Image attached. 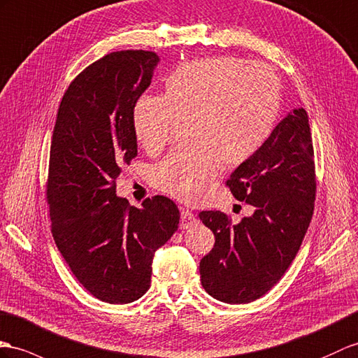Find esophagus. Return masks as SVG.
<instances>
[{"label": "esophagus", "instance_id": "1", "mask_svg": "<svg viewBox=\"0 0 358 358\" xmlns=\"http://www.w3.org/2000/svg\"><path fill=\"white\" fill-rule=\"evenodd\" d=\"M197 223L196 215L188 209H180V229H188Z\"/></svg>", "mask_w": 358, "mask_h": 358}]
</instances>
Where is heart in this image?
Masks as SVG:
<instances>
[{
    "label": "heart",
    "instance_id": "heart-1",
    "mask_svg": "<svg viewBox=\"0 0 358 358\" xmlns=\"http://www.w3.org/2000/svg\"><path fill=\"white\" fill-rule=\"evenodd\" d=\"M280 109L281 82L268 65L205 57L174 68L162 95H141L130 123L136 141L149 153H159L179 121H185L188 143L155 165L152 184L182 202H196L222 164L237 167L263 147Z\"/></svg>",
    "mask_w": 358,
    "mask_h": 358
}]
</instances>
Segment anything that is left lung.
<instances>
[{
	"mask_svg": "<svg viewBox=\"0 0 358 358\" xmlns=\"http://www.w3.org/2000/svg\"><path fill=\"white\" fill-rule=\"evenodd\" d=\"M308 115L293 109L263 147L234 170L232 196L254 213L231 224L220 211H202L215 245L200 261L208 294L226 303H248L281 280L301 248L315 209L316 179Z\"/></svg>",
	"mask_w": 358,
	"mask_h": 358,
	"instance_id": "obj_1",
	"label": "left lung"
}]
</instances>
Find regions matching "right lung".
<instances>
[{"mask_svg":"<svg viewBox=\"0 0 358 358\" xmlns=\"http://www.w3.org/2000/svg\"><path fill=\"white\" fill-rule=\"evenodd\" d=\"M158 64L153 51L127 50L90 65L60 101L51 138L47 197L56 246L78 282L109 303L149 290L155 252L180 219L169 197L136 208L115 189L120 167L138 149L130 112Z\"/></svg>","mask_w":358,"mask_h":358,"instance_id":"right-lung-1","label":"right lung"}]
</instances>
